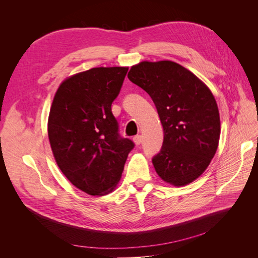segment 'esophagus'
<instances>
[{
  "label": "esophagus",
  "instance_id": "1",
  "mask_svg": "<svg viewBox=\"0 0 258 258\" xmlns=\"http://www.w3.org/2000/svg\"><path fill=\"white\" fill-rule=\"evenodd\" d=\"M134 142L136 145H140L142 143V137L141 136H136L134 137Z\"/></svg>",
  "mask_w": 258,
  "mask_h": 258
}]
</instances>
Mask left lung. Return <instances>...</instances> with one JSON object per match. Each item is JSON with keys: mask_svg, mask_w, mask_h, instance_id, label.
<instances>
[{"mask_svg": "<svg viewBox=\"0 0 258 258\" xmlns=\"http://www.w3.org/2000/svg\"><path fill=\"white\" fill-rule=\"evenodd\" d=\"M128 79L144 89L157 108L163 128L160 153L153 158L166 183L188 185L209 167L221 136L220 112L208 86L189 70L170 60L142 61Z\"/></svg>", "mask_w": 258, "mask_h": 258, "instance_id": "left-lung-1", "label": "left lung"}]
</instances>
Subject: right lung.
Masks as SVG:
<instances>
[{"label": "right lung", "instance_id": "obj_1", "mask_svg": "<svg viewBox=\"0 0 258 258\" xmlns=\"http://www.w3.org/2000/svg\"><path fill=\"white\" fill-rule=\"evenodd\" d=\"M128 67L92 68L60 84L48 116V138L58 167L77 188L105 196L120 181L135 144L118 136L111 105Z\"/></svg>", "mask_w": 258, "mask_h": 258}]
</instances>
